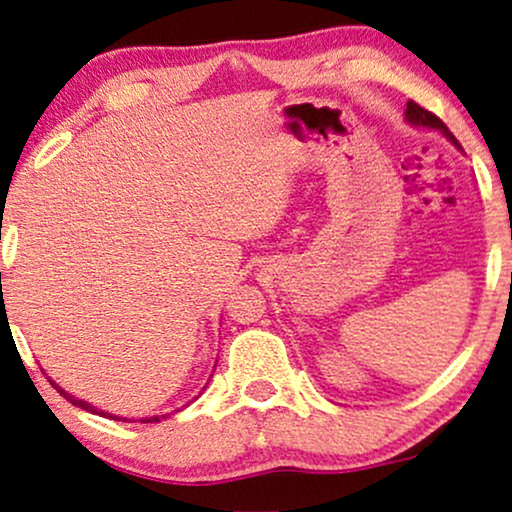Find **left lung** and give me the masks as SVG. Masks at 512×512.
<instances>
[{
	"label": "left lung",
	"instance_id": "obj_1",
	"mask_svg": "<svg viewBox=\"0 0 512 512\" xmlns=\"http://www.w3.org/2000/svg\"><path fill=\"white\" fill-rule=\"evenodd\" d=\"M405 117H407V121H412V124H417V126H428V128H440V131H442V133H445V135H447V138H449V140H452V142H454V145H456V140L452 138V133H449V131H447V126H445V124H442V121H440L438 117H435V114H433V112H428V109H424V107H421V105H417V102H414V100H410V102H407V112H405Z\"/></svg>",
	"mask_w": 512,
	"mask_h": 512
}]
</instances>
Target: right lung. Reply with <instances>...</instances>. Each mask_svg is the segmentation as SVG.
<instances>
[{"label": "right lung", "mask_w": 512, "mask_h": 512, "mask_svg": "<svg viewBox=\"0 0 512 512\" xmlns=\"http://www.w3.org/2000/svg\"><path fill=\"white\" fill-rule=\"evenodd\" d=\"M51 384H53V381H51ZM53 386H56V384H53ZM56 391H58L60 395H65V398H67V400H70V403H72V405H77V407H81V410L95 412V407H91V405H88V403H84V400H77V398H72V395H70V393H65V391H63V388H60V386H56ZM95 414H102V417H107V412H95ZM112 419H117V421H121V417H112ZM142 421H145V424H154V421H159V417H149V419H142Z\"/></svg>", "instance_id": "1"}]
</instances>
